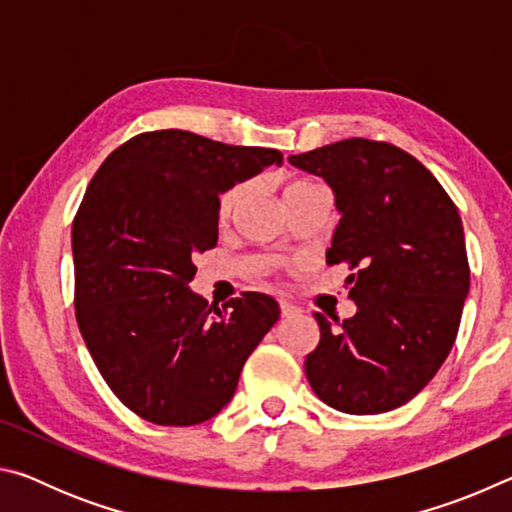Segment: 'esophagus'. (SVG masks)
<instances>
[{
    "label": "esophagus",
    "instance_id": "1",
    "mask_svg": "<svg viewBox=\"0 0 512 512\" xmlns=\"http://www.w3.org/2000/svg\"><path fill=\"white\" fill-rule=\"evenodd\" d=\"M280 311H282V316H293V314H298L300 309H298L296 305H293V302L280 298Z\"/></svg>",
    "mask_w": 512,
    "mask_h": 512
}]
</instances>
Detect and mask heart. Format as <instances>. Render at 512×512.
Segmentation results:
<instances>
[{"label":"heart","instance_id":"b5f03b06","mask_svg":"<svg viewBox=\"0 0 512 512\" xmlns=\"http://www.w3.org/2000/svg\"><path fill=\"white\" fill-rule=\"evenodd\" d=\"M309 183H293L289 189H287V194L289 192H293V189H300V187H307ZM248 192H250V185L248 183H239V185H232L228 192H225L223 196H221V203H219V216L223 221H228L232 214H235L237 210H239V205L244 203V198L248 196Z\"/></svg>","mask_w":512,"mask_h":512}]
</instances>
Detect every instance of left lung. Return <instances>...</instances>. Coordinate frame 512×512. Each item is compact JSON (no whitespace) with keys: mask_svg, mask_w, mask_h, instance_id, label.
Segmentation results:
<instances>
[{"mask_svg":"<svg viewBox=\"0 0 512 512\" xmlns=\"http://www.w3.org/2000/svg\"><path fill=\"white\" fill-rule=\"evenodd\" d=\"M332 187L341 221L327 264L348 262L357 314H314L305 372L336 411L372 415L413 400L443 366L470 291L463 223L433 173L402 149L363 137L289 155Z\"/></svg>","mask_w":512,"mask_h":512,"instance_id":"1","label":"left lung"}]
</instances>
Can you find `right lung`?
Instances as JSON below:
<instances>
[{
    "label": "right lung",
    "instance_id": "1",
    "mask_svg": "<svg viewBox=\"0 0 512 512\" xmlns=\"http://www.w3.org/2000/svg\"><path fill=\"white\" fill-rule=\"evenodd\" d=\"M282 153L153 131L112 151L72 225L74 307L94 363L128 409L164 427L214 418L280 318L266 293L219 309L189 289L219 239V196Z\"/></svg>",
    "mask_w": 512,
    "mask_h": 512
}]
</instances>
